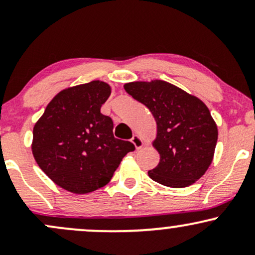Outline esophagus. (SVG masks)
<instances>
[{
	"label": "esophagus",
	"instance_id": "esophagus-1",
	"mask_svg": "<svg viewBox=\"0 0 255 255\" xmlns=\"http://www.w3.org/2000/svg\"><path fill=\"white\" fill-rule=\"evenodd\" d=\"M131 142H133L136 148L142 147V145H144V141H142V139L139 135H133V137H131Z\"/></svg>",
	"mask_w": 255,
	"mask_h": 255
}]
</instances>
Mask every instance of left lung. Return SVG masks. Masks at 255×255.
I'll return each mask as SVG.
<instances>
[{"mask_svg":"<svg viewBox=\"0 0 255 255\" xmlns=\"http://www.w3.org/2000/svg\"><path fill=\"white\" fill-rule=\"evenodd\" d=\"M125 90L147 107L157 122L154 148L160 159L148 176L172 188L199 180L213 159L218 130L209 108L200 99L163 80L135 81Z\"/></svg>","mask_w":255,"mask_h":255,"instance_id":"left-lung-1","label":"left lung"}]
</instances>
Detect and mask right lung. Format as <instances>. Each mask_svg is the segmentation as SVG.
Wrapping results in <instances>:
<instances>
[{
	"label": "right lung",
	"instance_id": "1",
	"mask_svg": "<svg viewBox=\"0 0 255 255\" xmlns=\"http://www.w3.org/2000/svg\"><path fill=\"white\" fill-rule=\"evenodd\" d=\"M110 86L95 80L61 91L33 128L32 152L57 186L86 194L107 184L135 147L114 136L113 120L101 113Z\"/></svg>",
	"mask_w": 255,
	"mask_h": 255
}]
</instances>
